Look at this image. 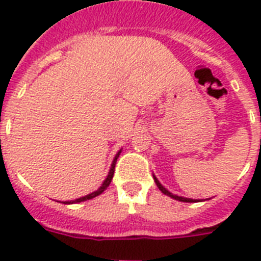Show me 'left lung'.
<instances>
[{
	"label": "left lung",
	"mask_w": 261,
	"mask_h": 261,
	"mask_svg": "<svg viewBox=\"0 0 261 261\" xmlns=\"http://www.w3.org/2000/svg\"><path fill=\"white\" fill-rule=\"evenodd\" d=\"M154 180H155V184H156V187H158L159 190L162 191L163 193H165V195H167V196H170V197H172V199H175V200H179V201H183V202H196L197 201V200H192V199H187V197H181V196H176V195H172L171 192H170V191H167L165 188V187L162 186V184L159 183L158 181V179H156L155 176H154Z\"/></svg>",
	"instance_id": "obj_1"
}]
</instances>
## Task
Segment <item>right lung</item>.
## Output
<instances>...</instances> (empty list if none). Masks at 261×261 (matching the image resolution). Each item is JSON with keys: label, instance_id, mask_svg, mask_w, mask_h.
Returning a JSON list of instances; mask_svg holds the SVG:
<instances>
[{"label": "right lung", "instance_id": "add662e5", "mask_svg": "<svg viewBox=\"0 0 261 261\" xmlns=\"http://www.w3.org/2000/svg\"><path fill=\"white\" fill-rule=\"evenodd\" d=\"M120 153H121V150H120L119 153H117L116 155H115L114 161H112V165H111V170H110V172H108V176L106 177V180L103 181V184H102V186H100V188H99V190H96L95 192H93V193H90V195L84 196V197H80V199L73 200V201H64V204H73V202H82V201H86V200L94 199V197H96V196H99V195H100V193L105 192V190H106V188H107L108 186H110L111 180H112V177H114L115 165H116V161H117V158H119Z\"/></svg>", "mask_w": 261, "mask_h": 261}]
</instances>
